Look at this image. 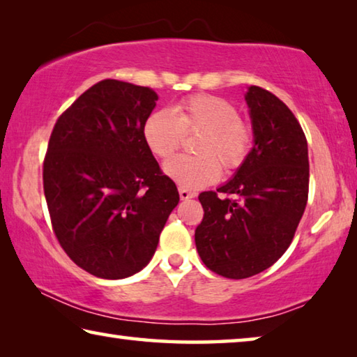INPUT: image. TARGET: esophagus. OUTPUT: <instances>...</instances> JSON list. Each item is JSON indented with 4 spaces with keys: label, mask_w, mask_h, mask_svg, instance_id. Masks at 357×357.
I'll use <instances>...</instances> for the list:
<instances>
[{
    "label": "esophagus",
    "mask_w": 357,
    "mask_h": 357,
    "mask_svg": "<svg viewBox=\"0 0 357 357\" xmlns=\"http://www.w3.org/2000/svg\"><path fill=\"white\" fill-rule=\"evenodd\" d=\"M179 197L181 200H189V198L195 197V193L190 192L189 189H184V187H179Z\"/></svg>",
    "instance_id": "34e87169"
}]
</instances>
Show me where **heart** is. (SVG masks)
I'll return each instance as SVG.
<instances>
[{
    "mask_svg": "<svg viewBox=\"0 0 357 357\" xmlns=\"http://www.w3.org/2000/svg\"><path fill=\"white\" fill-rule=\"evenodd\" d=\"M200 135L192 144L193 155L168 160L164 172L184 189L215 183L223 172L244 165L253 146L252 126L241 118L238 107L219 96L195 94L179 100L172 112L151 113L143 137L157 159H170L183 146L184 137Z\"/></svg>",
    "mask_w": 357,
    "mask_h": 357,
    "instance_id": "1",
    "label": "heart"
}]
</instances>
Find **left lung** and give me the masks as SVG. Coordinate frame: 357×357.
Wrapping results in <instances>:
<instances>
[{
  "label": "left lung",
  "mask_w": 357,
  "mask_h": 357,
  "mask_svg": "<svg viewBox=\"0 0 357 357\" xmlns=\"http://www.w3.org/2000/svg\"><path fill=\"white\" fill-rule=\"evenodd\" d=\"M245 100L255 146L231 181L198 195L204 211L195 229L198 255L227 279L271 268L291 244L309 198V151L299 121L268 89L250 86Z\"/></svg>",
  "instance_id": "left-lung-1"
}]
</instances>
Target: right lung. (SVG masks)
Returning a JSON list of instances; mask_svg holds the SVG:
<instances>
[{"label":"right lung","mask_w":357,"mask_h":357,"mask_svg":"<svg viewBox=\"0 0 357 357\" xmlns=\"http://www.w3.org/2000/svg\"><path fill=\"white\" fill-rule=\"evenodd\" d=\"M157 99L148 86L107 78L61 113L48 140L42 178L53 231L100 279L142 271L179 202L143 137Z\"/></svg>","instance_id":"add662e5"}]
</instances>
